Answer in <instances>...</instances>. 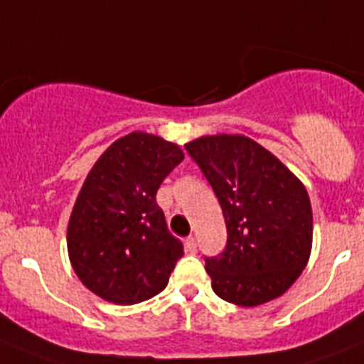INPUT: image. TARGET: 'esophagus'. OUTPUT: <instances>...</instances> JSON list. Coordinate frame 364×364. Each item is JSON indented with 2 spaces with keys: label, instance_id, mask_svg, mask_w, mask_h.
I'll use <instances>...</instances> for the list:
<instances>
[{
  "label": "esophagus",
  "instance_id": "1",
  "mask_svg": "<svg viewBox=\"0 0 364 364\" xmlns=\"http://www.w3.org/2000/svg\"><path fill=\"white\" fill-rule=\"evenodd\" d=\"M185 249L188 252H196V249H198V243H196L194 236H188V238L185 240Z\"/></svg>",
  "mask_w": 364,
  "mask_h": 364
}]
</instances>
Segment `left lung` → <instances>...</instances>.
<instances>
[{
	"label": "left lung",
	"instance_id": "obj_1",
	"mask_svg": "<svg viewBox=\"0 0 364 364\" xmlns=\"http://www.w3.org/2000/svg\"><path fill=\"white\" fill-rule=\"evenodd\" d=\"M185 148L225 218V251L205 258L214 293L243 308L284 295L311 255L314 214L304 183L245 135H203Z\"/></svg>",
	"mask_w": 364,
	"mask_h": 364
}]
</instances>
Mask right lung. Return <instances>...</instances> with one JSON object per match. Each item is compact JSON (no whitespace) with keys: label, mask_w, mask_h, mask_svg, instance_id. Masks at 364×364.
Masks as SVG:
<instances>
[{"label":"right lung","mask_w":364,"mask_h":364,"mask_svg":"<svg viewBox=\"0 0 364 364\" xmlns=\"http://www.w3.org/2000/svg\"><path fill=\"white\" fill-rule=\"evenodd\" d=\"M183 159L176 143L132 132L93 164L69 216L68 252L97 296L129 306L166 287L183 243L170 235L156 194Z\"/></svg>","instance_id":"obj_1"}]
</instances>
